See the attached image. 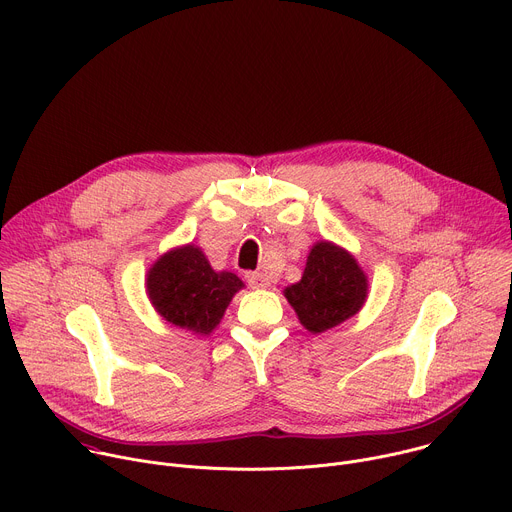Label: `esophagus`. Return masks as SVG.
Wrapping results in <instances>:
<instances>
[{
	"label": "esophagus",
	"mask_w": 512,
	"mask_h": 512,
	"mask_svg": "<svg viewBox=\"0 0 512 512\" xmlns=\"http://www.w3.org/2000/svg\"><path fill=\"white\" fill-rule=\"evenodd\" d=\"M247 283L251 287H269L271 281L265 273H259V271H253V273H247Z\"/></svg>",
	"instance_id": "obj_1"
}]
</instances>
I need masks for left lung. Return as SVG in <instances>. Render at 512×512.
I'll return each mask as SVG.
<instances>
[{
    "instance_id": "left-lung-1",
    "label": "left lung",
    "mask_w": 512,
    "mask_h": 512,
    "mask_svg": "<svg viewBox=\"0 0 512 512\" xmlns=\"http://www.w3.org/2000/svg\"><path fill=\"white\" fill-rule=\"evenodd\" d=\"M367 277L350 253L318 243L308 257L302 281L285 289L300 322L310 332H324L354 316L367 300Z\"/></svg>"
}]
</instances>
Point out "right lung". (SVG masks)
Instances as JSON below:
<instances>
[{"label": "right lung", "instance_id": "right-lung-1", "mask_svg": "<svg viewBox=\"0 0 512 512\" xmlns=\"http://www.w3.org/2000/svg\"><path fill=\"white\" fill-rule=\"evenodd\" d=\"M241 287L235 273H216L192 245L164 255L148 275V294L160 316L198 334H208L221 322Z\"/></svg>", "mask_w": 512, "mask_h": 512}]
</instances>
